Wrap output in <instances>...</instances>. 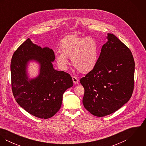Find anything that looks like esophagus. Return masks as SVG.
<instances>
[{
	"instance_id": "esophagus-1",
	"label": "esophagus",
	"mask_w": 146,
	"mask_h": 146,
	"mask_svg": "<svg viewBox=\"0 0 146 146\" xmlns=\"http://www.w3.org/2000/svg\"><path fill=\"white\" fill-rule=\"evenodd\" d=\"M72 81H73V82H74V83L76 84L78 83L79 80L77 79V78L74 76V77H72Z\"/></svg>"
}]
</instances>
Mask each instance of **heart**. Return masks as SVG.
Segmentation results:
<instances>
[{
	"label": "heart",
	"instance_id": "1",
	"mask_svg": "<svg viewBox=\"0 0 146 146\" xmlns=\"http://www.w3.org/2000/svg\"><path fill=\"white\" fill-rule=\"evenodd\" d=\"M61 53H56V61L58 66L66 70L71 58L72 66L82 74L92 71L98 60V46L91 37H80L70 35L64 37L60 44Z\"/></svg>",
	"mask_w": 146,
	"mask_h": 146
}]
</instances>
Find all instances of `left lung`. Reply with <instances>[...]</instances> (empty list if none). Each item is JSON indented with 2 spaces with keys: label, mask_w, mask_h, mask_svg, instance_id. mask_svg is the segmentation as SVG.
Instances as JSON below:
<instances>
[{
  "label": "left lung",
  "mask_w": 146,
  "mask_h": 146,
  "mask_svg": "<svg viewBox=\"0 0 146 146\" xmlns=\"http://www.w3.org/2000/svg\"><path fill=\"white\" fill-rule=\"evenodd\" d=\"M102 46L96 67L82 78L84 107L103 117L126 104L134 89L135 63L130 49L112 34Z\"/></svg>",
  "instance_id": "1"
}]
</instances>
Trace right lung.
<instances>
[{
	"mask_svg": "<svg viewBox=\"0 0 146 146\" xmlns=\"http://www.w3.org/2000/svg\"><path fill=\"white\" fill-rule=\"evenodd\" d=\"M55 56L49 47L42 48L28 38L15 52L11 63L12 89L17 104L31 115L47 119L60 109L63 94L73 85L72 78L55 70ZM31 61L40 65L38 75L28 78L27 68Z\"/></svg>",
	"mask_w": 146,
	"mask_h": 146,
	"instance_id": "1",
	"label": "right lung"
}]
</instances>
